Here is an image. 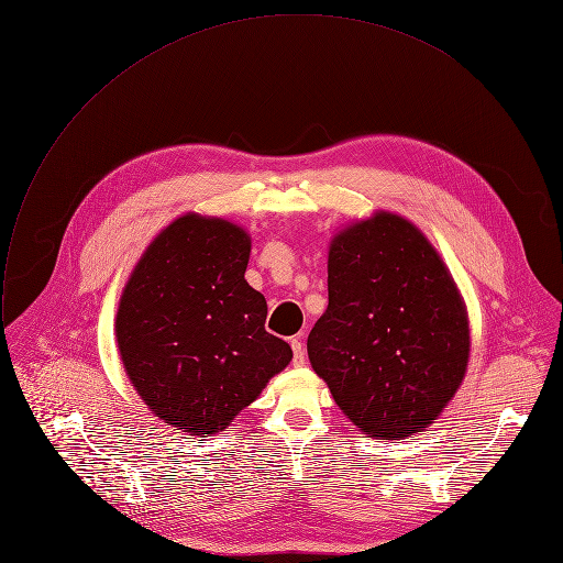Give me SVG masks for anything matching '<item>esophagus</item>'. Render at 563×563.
<instances>
[{"instance_id":"1","label":"esophagus","mask_w":563,"mask_h":563,"mask_svg":"<svg viewBox=\"0 0 563 563\" xmlns=\"http://www.w3.org/2000/svg\"><path fill=\"white\" fill-rule=\"evenodd\" d=\"M291 350H294V367H302L305 365V347H302L300 339H291Z\"/></svg>"}]
</instances>
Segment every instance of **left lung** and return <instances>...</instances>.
<instances>
[{"instance_id": "obj_1", "label": "left lung", "mask_w": 563, "mask_h": 563, "mask_svg": "<svg viewBox=\"0 0 563 563\" xmlns=\"http://www.w3.org/2000/svg\"><path fill=\"white\" fill-rule=\"evenodd\" d=\"M328 289L307 354L343 415L387 441L432 426L463 383L470 320L426 233L391 211L347 224L330 243Z\"/></svg>"}]
</instances>
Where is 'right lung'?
Masks as SVG:
<instances>
[{"mask_svg":"<svg viewBox=\"0 0 563 563\" xmlns=\"http://www.w3.org/2000/svg\"><path fill=\"white\" fill-rule=\"evenodd\" d=\"M250 254L243 227L191 211L151 240L120 296L129 380L151 415L191 437L231 426L291 361L265 330V296L245 280Z\"/></svg>","mask_w":563,"mask_h":563,"instance_id":"1","label":"right lung"}]
</instances>
